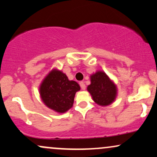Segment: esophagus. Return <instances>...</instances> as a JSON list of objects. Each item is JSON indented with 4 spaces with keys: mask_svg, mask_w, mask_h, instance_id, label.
Returning a JSON list of instances; mask_svg holds the SVG:
<instances>
[{
    "mask_svg": "<svg viewBox=\"0 0 157 157\" xmlns=\"http://www.w3.org/2000/svg\"><path fill=\"white\" fill-rule=\"evenodd\" d=\"M80 86L81 89H82V90L86 89V85H85L84 82H82V81H81V82H80Z\"/></svg>",
    "mask_w": 157,
    "mask_h": 157,
    "instance_id": "obj_1",
    "label": "esophagus"
}]
</instances>
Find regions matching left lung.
I'll use <instances>...</instances> for the list:
<instances>
[{"mask_svg": "<svg viewBox=\"0 0 157 157\" xmlns=\"http://www.w3.org/2000/svg\"><path fill=\"white\" fill-rule=\"evenodd\" d=\"M87 89L94 101L100 105H109L116 97V86L102 71L91 75V85L88 86Z\"/></svg>", "mask_w": 157, "mask_h": 157, "instance_id": "left-lung-1", "label": "left lung"}]
</instances>
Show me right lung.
Masks as SVG:
<instances>
[{
  "label": "right lung",
  "mask_w": 157,
  "mask_h": 157,
  "mask_svg": "<svg viewBox=\"0 0 157 157\" xmlns=\"http://www.w3.org/2000/svg\"><path fill=\"white\" fill-rule=\"evenodd\" d=\"M80 89L77 82L68 80L65 74L53 70L42 82L40 92L46 105L63 113L72 107L75 94Z\"/></svg>",
  "instance_id": "1"
}]
</instances>
